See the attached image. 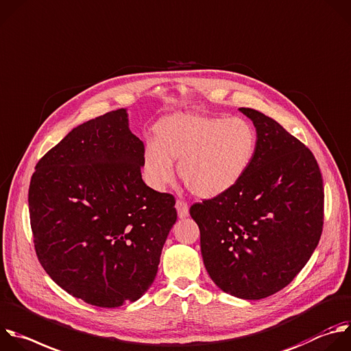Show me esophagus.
<instances>
[{"instance_id": "obj_1", "label": "esophagus", "mask_w": 351, "mask_h": 351, "mask_svg": "<svg viewBox=\"0 0 351 351\" xmlns=\"http://www.w3.org/2000/svg\"><path fill=\"white\" fill-rule=\"evenodd\" d=\"M176 208H177V215L180 219H185L189 216V207L184 200H177Z\"/></svg>"}]
</instances>
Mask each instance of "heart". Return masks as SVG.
Segmentation results:
<instances>
[{
    "mask_svg": "<svg viewBox=\"0 0 351 351\" xmlns=\"http://www.w3.org/2000/svg\"><path fill=\"white\" fill-rule=\"evenodd\" d=\"M155 141L144 148V171L148 181L160 188L178 176L197 197L220 196L237 186L252 167L258 135L245 117L174 113L160 119Z\"/></svg>",
    "mask_w": 351,
    "mask_h": 351,
    "instance_id": "b5f03b06",
    "label": "heart"
}]
</instances>
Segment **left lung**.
<instances>
[{
    "mask_svg": "<svg viewBox=\"0 0 351 351\" xmlns=\"http://www.w3.org/2000/svg\"><path fill=\"white\" fill-rule=\"evenodd\" d=\"M258 135L256 159L231 191L191 206L213 282L245 300L268 298L302 271L324 226V182L311 151L264 113L239 108Z\"/></svg>",
    "mask_w": 351,
    "mask_h": 351,
    "instance_id": "8db88e82",
    "label": "left lung"
}]
</instances>
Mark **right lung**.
I'll return each instance as SVG.
<instances>
[{"mask_svg": "<svg viewBox=\"0 0 351 351\" xmlns=\"http://www.w3.org/2000/svg\"><path fill=\"white\" fill-rule=\"evenodd\" d=\"M125 109L70 131L36 165L29 212L38 261L69 295L114 308L141 298L177 221L176 199L141 176Z\"/></svg>", "mask_w": 351, "mask_h": 351, "instance_id": "right-lung-1", "label": "right lung"}]
</instances>
